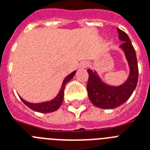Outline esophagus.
<instances>
[{"label":"esophagus","mask_w":150,"mask_h":150,"mask_svg":"<svg viewBox=\"0 0 150 150\" xmlns=\"http://www.w3.org/2000/svg\"><path fill=\"white\" fill-rule=\"evenodd\" d=\"M88 66V63L86 61H82L81 63H80V65H79V69H84Z\"/></svg>","instance_id":"obj_1"}]
</instances>
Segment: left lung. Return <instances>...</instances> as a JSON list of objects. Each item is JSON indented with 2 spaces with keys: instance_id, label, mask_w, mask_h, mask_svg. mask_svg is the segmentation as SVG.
<instances>
[{
  "instance_id": "8db88e82",
  "label": "left lung",
  "mask_w": 150,
  "mask_h": 150,
  "mask_svg": "<svg viewBox=\"0 0 150 150\" xmlns=\"http://www.w3.org/2000/svg\"><path fill=\"white\" fill-rule=\"evenodd\" d=\"M117 30L118 38L123 42L119 47L124 52L129 68L126 81L118 86H111L104 82L95 70L87 69L88 97L94 106L103 109H113L124 104L131 97L138 82L139 69L136 51L128 35L119 28Z\"/></svg>"
}]
</instances>
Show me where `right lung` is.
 <instances>
[{
  "instance_id": "obj_1",
  "label": "right lung",
  "mask_w": 150,
  "mask_h": 150,
  "mask_svg": "<svg viewBox=\"0 0 150 150\" xmlns=\"http://www.w3.org/2000/svg\"><path fill=\"white\" fill-rule=\"evenodd\" d=\"M76 70L74 72H72L71 74H69L68 76L65 77V79L63 80L61 88L59 91L58 94L53 99L49 100V101H44V102L40 103H30L26 101L25 100H24L23 98H21V100H22V102L28 106V107L31 108L32 110L35 111H38V112H41V113H50V112H53V111L58 110L59 108L60 107L62 103L63 100V95H64V89H65L66 84L71 80L74 76L75 74H76Z\"/></svg>"
}]
</instances>
